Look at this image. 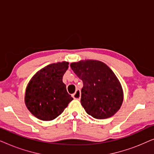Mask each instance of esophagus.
I'll list each match as a JSON object with an SVG mask.
<instances>
[{
    "instance_id": "esophagus-1",
    "label": "esophagus",
    "mask_w": 154,
    "mask_h": 154,
    "mask_svg": "<svg viewBox=\"0 0 154 154\" xmlns=\"http://www.w3.org/2000/svg\"><path fill=\"white\" fill-rule=\"evenodd\" d=\"M72 97L73 99H75V100H80V99H81V90L79 89H77L75 90V93H73L72 94Z\"/></svg>"
}]
</instances>
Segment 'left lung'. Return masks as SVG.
<instances>
[{"label":"left lung","instance_id":"obj_1","mask_svg":"<svg viewBox=\"0 0 154 154\" xmlns=\"http://www.w3.org/2000/svg\"><path fill=\"white\" fill-rule=\"evenodd\" d=\"M71 68L83 82L81 105L88 114L105 119L115 114L123 102L121 84L113 71L98 60H81Z\"/></svg>","mask_w":154,"mask_h":154}]
</instances>
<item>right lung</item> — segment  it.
Here are the masks:
<instances>
[{
  "mask_svg": "<svg viewBox=\"0 0 154 154\" xmlns=\"http://www.w3.org/2000/svg\"><path fill=\"white\" fill-rule=\"evenodd\" d=\"M68 68L67 62L53 63L37 71L29 81L24 102L29 111L37 119L54 120L73 100L62 81Z\"/></svg>",
  "mask_w": 154,
  "mask_h": 154,
  "instance_id": "1",
  "label": "right lung"
}]
</instances>
